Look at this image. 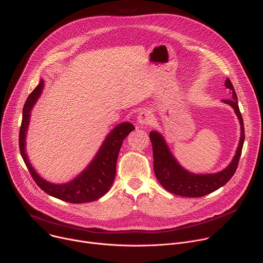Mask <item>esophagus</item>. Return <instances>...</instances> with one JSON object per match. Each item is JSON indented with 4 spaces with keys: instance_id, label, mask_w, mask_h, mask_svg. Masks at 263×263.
<instances>
[{
    "instance_id": "34e87169",
    "label": "esophagus",
    "mask_w": 263,
    "mask_h": 263,
    "mask_svg": "<svg viewBox=\"0 0 263 263\" xmlns=\"http://www.w3.org/2000/svg\"><path fill=\"white\" fill-rule=\"evenodd\" d=\"M137 123L139 125H152L154 123V116L147 109H142L137 116Z\"/></svg>"
}]
</instances>
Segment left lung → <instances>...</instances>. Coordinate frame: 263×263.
<instances>
[{"label":"left lung","mask_w":263,"mask_h":263,"mask_svg":"<svg viewBox=\"0 0 263 263\" xmlns=\"http://www.w3.org/2000/svg\"><path fill=\"white\" fill-rule=\"evenodd\" d=\"M224 85L231 90L232 99L222 100L221 102L230 105L234 109L240 124V138L232 161L222 171L214 174H195L189 172L181 166L172 154L163 136L157 131L149 132V138L153 145L155 176L167 192L189 198L203 197L220 189L234 175L243 146L245 128L234 87L229 79L226 80Z\"/></svg>","instance_id":"obj_1"}]
</instances>
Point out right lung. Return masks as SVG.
<instances>
[{
  "instance_id": "1",
  "label": "right lung",
  "mask_w": 263,
  "mask_h": 263,
  "mask_svg": "<svg viewBox=\"0 0 263 263\" xmlns=\"http://www.w3.org/2000/svg\"><path fill=\"white\" fill-rule=\"evenodd\" d=\"M44 86V80L41 79L39 85L30 93L24 105L23 120L20 130L21 155L36 184L48 195L73 204L96 201L106 195L114 183L117 174L118 156L123 140L135 128L128 122L119 124L106 136L93 159L76 178L62 184L51 183L37 174L30 163L26 153V136L30 123L31 111L37 100L42 96Z\"/></svg>"
}]
</instances>
